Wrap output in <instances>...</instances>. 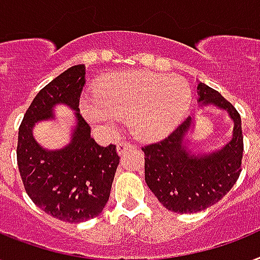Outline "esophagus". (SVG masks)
<instances>
[{
  "mask_svg": "<svg viewBox=\"0 0 260 260\" xmlns=\"http://www.w3.org/2000/svg\"><path fill=\"white\" fill-rule=\"evenodd\" d=\"M134 146H136V145L130 144V142H119V144H118V146H116V150H118V153L120 154V153H123L124 150L134 148Z\"/></svg>",
  "mask_w": 260,
  "mask_h": 260,
  "instance_id": "1",
  "label": "esophagus"
}]
</instances>
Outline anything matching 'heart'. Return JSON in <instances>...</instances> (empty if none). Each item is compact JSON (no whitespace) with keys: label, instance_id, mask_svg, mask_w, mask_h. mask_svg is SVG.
<instances>
[{"label":"heart","instance_id":"obj_1","mask_svg":"<svg viewBox=\"0 0 260 260\" xmlns=\"http://www.w3.org/2000/svg\"><path fill=\"white\" fill-rule=\"evenodd\" d=\"M191 98V85L184 77L130 70L100 78L93 96L80 99V111L93 127L106 133L126 115L134 136L156 141L180 124L188 112Z\"/></svg>","mask_w":260,"mask_h":260}]
</instances>
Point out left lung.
Instances as JSON below:
<instances>
[{
  "label": "left lung",
  "mask_w": 260,
  "mask_h": 260,
  "mask_svg": "<svg viewBox=\"0 0 260 260\" xmlns=\"http://www.w3.org/2000/svg\"><path fill=\"white\" fill-rule=\"evenodd\" d=\"M199 102L213 103L233 119L232 141L218 152L194 154L183 144L191 126L188 116L164 140L145 145V182L164 207L175 213H197L213 206L235 186L241 172V118L220 92L198 84Z\"/></svg>",
  "instance_id": "left-lung-1"
}]
</instances>
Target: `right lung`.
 Wrapping results in <instances>:
<instances>
[{
	"instance_id": "right-lung-1",
	"label": "right lung",
	"mask_w": 260,
	"mask_h": 260,
	"mask_svg": "<svg viewBox=\"0 0 260 260\" xmlns=\"http://www.w3.org/2000/svg\"><path fill=\"white\" fill-rule=\"evenodd\" d=\"M84 85L85 66L65 70L39 90L19 127L16 153L24 188L36 206L65 222H84L102 213L119 164L115 145L100 146L90 137L89 124L78 114ZM57 102L78 111V127L68 147L46 151L31 137V127L51 117Z\"/></svg>"
}]
</instances>
